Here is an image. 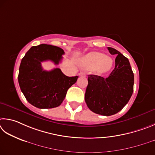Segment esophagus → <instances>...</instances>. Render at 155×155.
<instances>
[{
  "mask_svg": "<svg viewBox=\"0 0 155 155\" xmlns=\"http://www.w3.org/2000/svg\"><path fill=\"white\" fill-rule=\"evenodd\" d=\"M78 75H79V76H85L86 73L84 72H80Z\"/></svg>",
  "mask_w": 155,
  "mask_h": 155,
  "instance_id": "1",
  "label": "esophagus"
}]
</instances>
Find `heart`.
<instances>
[{"label":"heart","instance_id":"heart-1","mask_svg":"<svg viewBox=\"0 0 155 155\" xmlns=\"http://www.w3.org/2000/svg\"><path fill=\"white\" fill-rule=\"evenodd\" d=\"M80 64L86 69H96L99 73H105L112 68L113 61L104 54L93 51L84 57Z\"/></svg>","mask_w":155,"mask_h":155}]
</instances>
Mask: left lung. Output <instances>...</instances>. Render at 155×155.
Wrapping results in <instances>:
<instances>
[{
  "mask_svg": "<svg viewBox=\"0 0 155 155\" xmlns=\"http://www.w3.org/2000/svg\"><path fill=\"white\" fill-rule=\"evenodd\" d=\"M107 50L112 55H117L114 69L106 78L88 75L84 97L89 109L103 116L120 112L131 98L134 84V75L128 58L114 48L108 47Z\"/></svg>",
  "mask_w": 155,
  "mask_h": 155,
  "instance_id": "left-lung-1",
  "label": "left lung"
}]
</instances>
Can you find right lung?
Listing matches in <instances>:
<instances>
[{"instance_id":"1","label":"right lung","mask_w":155,"mask_h":155,"mask_svg":"<svg viewBox=\"0 0 155 155\" xmlns=\"http://www.w3.org/2000/svg\"><path fill=\"white\" fill-rule=\"evenodd\" d=\"M64 54L57 46L41 44L32 46L21 59L18 74L19 85L24 97L31 105L40 109L59 106L78 76L68 77L59 68L48 71L41 62L52 61L58 64Z\"/></svg>"}]
</instances>
